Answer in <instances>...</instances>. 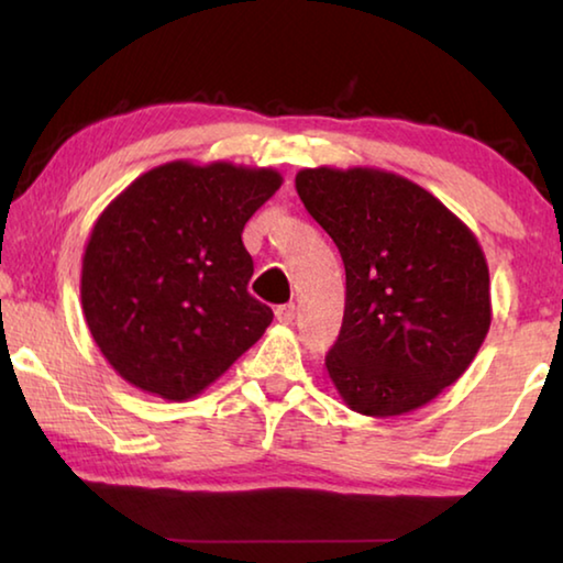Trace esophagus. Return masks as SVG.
<instances>
[{
    "instance_id": "esophagus-1",
    "label": "esophagus",
    "mask_w": 563,
    "mask_h": 563,
    "mask_svg": "<svg viewBox=\"0 0 563 563\" xmlns=\"http://www.w3.org/2000/svg\"><path fill=\"white\" fill-rule=\"evenodd\" d=\"M275 320H278L280 325H290V322L295 320V305L292 302L278 305V308H275Z\"/></svg>"
}]
</instances>
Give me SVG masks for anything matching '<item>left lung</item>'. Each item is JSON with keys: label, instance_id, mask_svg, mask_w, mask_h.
<instances>
[{"label": "left lung", "instance_id": "left-lung-1", "mask_svg": "<svg viewBox=\"0 0 563 563\" xmlns=\"http://www.w3.org/2000/svg\"><path fill=\"white\" fill-rule=\"evenodd\" d=\"M295 188L345 263V318L325 357L342 402L367 417L432 402L466 373L492 325L476 235L393 170L302 168Z\"/></svg>", "mask_w": 563, "mask_h": 563}]
</instances>
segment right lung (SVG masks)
I'll return each instance as SVG.
<instances>
[{
    "label": "right lung",
    "mask_w": 563,
    "mask_h": 563,
    "mask_svg": "<svg viewBox=\"0 0 563 563\" xmlns=\"http://www.w3.org/2000/svg\"><path fill=\"white\" fill-rule=\"evenodd\" d=\"M283 186L275 168L168 161L103 208L81 258V310L101 355L170 402L211 387L273 322L251 298L243 228Z\"/></svg>",
    "instance_id": "obj_1"
}]
</instances>
